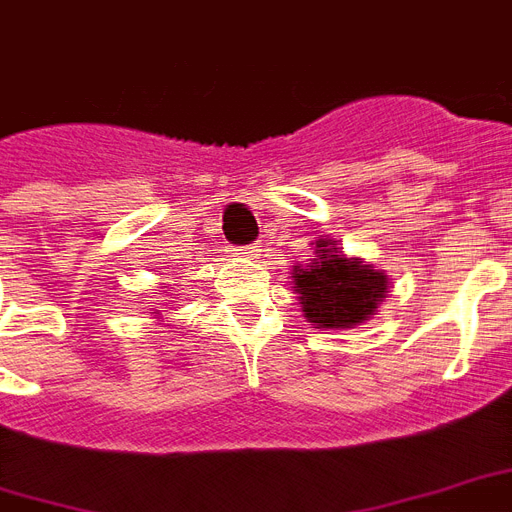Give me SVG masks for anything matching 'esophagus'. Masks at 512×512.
I'll return each mask as SVG.
<instances>
[{
	"mask_svg": "<svg viewBox=\"0 0 512 512\" xmlns=\"http://www.w3.org/2000/svg\"><path fill=\"white\" fill-rule=\"evenodd\" d=\"M233 257H244V260H252V257H257V252L260 249L257 247H241V249H231Z\"/></svg>",
	"mask_w": 512,
	"mask_h": 512,
	"instance_id": "1",
	"label": "esophagus"
}]
</instances>
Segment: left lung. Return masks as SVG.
Wrapping results in <instances>:
<instances>
[{
    "label": "left lung",
    "mask_w": 512,
    "mask_h": 512,
    "mask_svg": "<svg viewBox=\"0 0 512 512\" xmlns=\"http://www.w3.org/2000/svg\"><path fill=\"white\" fill-rule=\"evenodd\" d=\"M292 284L308 324L353 329L372 319L388 295L390 279L361 257L342 255L337 241L316 239L311 263L292 268Z\"/></svg>",
    "instance_id": "left-lung-1"
}]
</instances>
